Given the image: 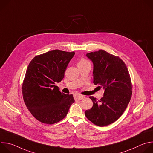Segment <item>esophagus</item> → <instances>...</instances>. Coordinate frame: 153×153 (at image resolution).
I'll use <instances>...</instances> for the list:
<instances>
[{"instance_id":"34e87169","label":"esophagus","mask_w":153,"mask_h":153,"mask_svg":"<svg viewBox=\"0 0 153 153\" xmlns=\"http://www.w3.org/2000/svg\"><path fill=\"white\" fill-rule=\"evenodd\" d=\"M85 97V96H83V95H80V94H75L74 95V99L75 100H81L83 99H84Z\"/></svg>"}]
</instances>
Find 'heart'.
Here are the masks:
<instances>
[{"label": "heart", "mask_w": 153, "mask_h": 153, "mask_svg": "<svg viewBox=\"0 0 153 153\" xmlns=\"http://www.w3.org/2000/svg\"><path fill=\"white\" fill-rule=\"evenodd\" d=\"M86 63H90L88 60H86V59H81L80 61H79V63L78 64H86Z\"/></svg>", "instance_id": "obj_1"}]
</instances>
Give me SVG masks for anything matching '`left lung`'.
<instances>
[{
  "label": "left lung",
  "mask_w": 153,
  "mask_h": 153,
  "mask_svg": "<svg viewBox=\"0 0 153 153\" xmlns=\"http://www.w3.org/2000/svg\"><path fill=\"white\" fill-rule=\"evenodd\" d=\"M94 65L93 83L105 89L103 97L93 102L85 114L94 125L105 126L116 121L123 113L131 98L132 83L125 62L105 50L86 54Z\"/></svg>",
  "instance_id": "8db88e82"
}]
</instances>
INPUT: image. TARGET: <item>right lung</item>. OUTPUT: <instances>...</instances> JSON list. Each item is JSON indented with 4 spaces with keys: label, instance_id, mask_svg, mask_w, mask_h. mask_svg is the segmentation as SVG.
<instances>
[{
    "label": "right lung",
    "instance_id": "right-lung-1",
    "mask_svg": "<svg viewBox=\"0 0 153 153\" xmlns=\"http://www.w3.org/2000/svg\"><path fill=\"white\" fill-rule=\"evenodd\" d=\"M74 52L54 50L35 56L30 62L22 84L24 102L39 121L54 124L66 117L74 102L73 94L62 93L60 82Z\"/></svg>",
    "mask_w": 153,
    "mask_h": 153
}]
</instances>
